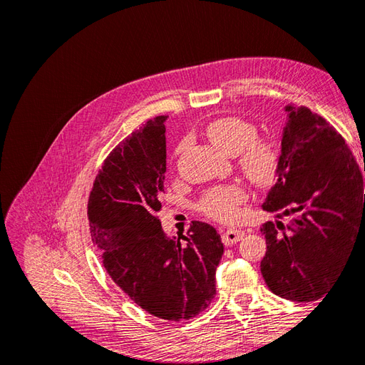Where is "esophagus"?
Here are the masks:
<instances>
[{
	"instance_id": "34e87169",
	"label": "esophagus",
	"mask_w": 365,
	"mask_h": 365,
	"mask_svg": "<svg viewBox=\"0 0 365 365\" xmlns=\"http://www.w3.org/2000/svg\"><path fill=\"white\" fill-rule=\"evenodd\" d=\"M245 236V233L242 230H233V228H230V230H227V231H224L222 233V242L225 245H235L236 242H239L242 237Z\"/></svg>"
}]
</instances>
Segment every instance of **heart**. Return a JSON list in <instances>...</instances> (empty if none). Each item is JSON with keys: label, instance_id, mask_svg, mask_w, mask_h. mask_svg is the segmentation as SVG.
Listing matches in <instances>:
<instances>
[{"label": "heart", "instance_id": "b5f03b06", "mask_svg": "<svg viewBox=\"0 0 365 365\" xmlns=\"http://www.w3.org/2000/svg\"><path fill=\"white\" fill-rule=\"evenodd\" d=\"M207 138L228 155H237L240 170L257 187H268L279 178L282 169V145L271 135H257L252 121L227 115L210 121ZM180 150V149H178ZM248 200L244 185L225 184L210 187L200 200V210L213 220L231 224L240 216V205Z\"/></svg>", "mask_w": 365, "mask_h": 365}]
</instances>
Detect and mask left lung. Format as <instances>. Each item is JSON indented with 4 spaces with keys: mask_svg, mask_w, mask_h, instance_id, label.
Listing matches in <instances>:
<instances>
[{
    "mask_svg": "<svg viewBox=\"0 0 365 365\" xmlns=\"http://www.w3.org/2000/svg\"><path fill=\"white\" fill-rule=\"evenodd\" d=\"M284 109L282 169L263 208L289 220L260 228L267 239L260 271L275 295L307 303L326 294L358 239L365 240V193L339 132L306 106Z\"/></svg>",
    "mask_w": 365,
    "mask_h": 365,
    "instance_id": "1",
    "label": "left lung"
}]
</instances>
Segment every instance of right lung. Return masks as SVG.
Masks as SVG:
<instances>
[{
    "label": "right lung",
    "instance_id": "1",
    "mask_svg": "<svg viewBox=\"0 0 365 365\" xmlns=\"http://www.w3.org/2000/svg\"><path fill=\"white\" fill-rule=\"evenodd\" d=\"M165 118L149 120L106 157L88 200V219L118 288L150 315L178 323L212 303L224 244L200 220L192 222L185 245L161 230Z\"/></svg>",
    "mask_w": 365,
    "mask_h": 365
}]
</instances>
